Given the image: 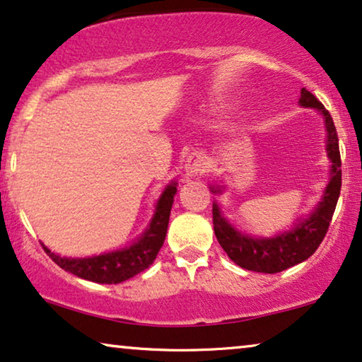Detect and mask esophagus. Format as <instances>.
<instances>
[{
  "instance_id": "obj_1",
  "label": "esophagus",
  "mask_w": 362,
  "mask_h": 362,
  "mask_svg": "<svg viewBox=\"0 0 362 362\" xmlns=\"http://www.w3.org/2000/svg\"><path fill=\"white\" fill-rule=\"evenodd\" d=\"M206 170V162L200 153H192L189 160L185 163V175L189 178H195L204 175Z\"/></svg>"
}]
</instances>
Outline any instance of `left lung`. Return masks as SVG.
<instances>
[{
	"label": "left lung",
	"mask_w": 362,
	"mask_h": 362,
	"mask_svg": "<svg viewBox=\"0 0 362 362\" xmlns=\"http://www.w3.org/2000/svg\"><path fill=\"white\" fill-rule=\"evenodd\" d=\"M300 105L316 109L322 115L326 129V153L331 162L329 182L311 214L306 218L298 220V223L293 225L290 230L279 231L273 237H253L235 228L221 214L220 205L214 202V230L216 240L231 262L250 272L279 273L310 258L325 238L338 204L341 192V156L334 122L325 105L305 88L301 89ZM223 189V185H210L211 194H221Z\"/></svg>",
	"instance_id": "left-lung-1"
}]
</instances>
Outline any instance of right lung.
<instances>
[{"instance_id": "obj_1", "label": "right lung", "mask_w": 362, "mask_h": 362, "mask_svg": "<svg viewBox=\"0 0 362 362\" xmlns=\"http://www.w3.org/2000/svg\"><path fill=\"white\" fill-rule=\"evenodd\" d=\"M175 194L177 182L172 180L158 197L156 211H153V216L146 231L137 240H134V243L129 245V247L86 258L61 257V255L52 253L45 245H42V248L49 255L52 262L64 272L88 279V281L103 283V285H117V283H122L125 279L136 276L144 269H147L153 263V259L157 258L163 240H165L168 218H170Z\"/></svg>"}]
</instances>
